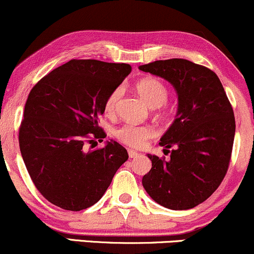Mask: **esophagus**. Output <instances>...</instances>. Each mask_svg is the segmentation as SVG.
Instances as JSON below:
<instances>
[{
	"instance_id": "1",
	"label": "esophagus",
	"mask_w": 254,
	"mask_h": 254,
	"mask_svg": "<svg viewBox=\"0 0 254 254\" xmlns=\"http://www.w3.org/2000/svg\"><path fill=\"white\" fill-rule=\"evenodd\" d=\"M127 154H129V156L131 157V159H133V157H137L139 155V153H137V151L132 150V149H129L127 150Z\"/></svg>"
}]
</instances>
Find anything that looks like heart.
Listing matches in <instances>:
<instances>
[{
	"label": "heart",
	"mask_w": 254,
	"mask_h": 254,
	"mask_svg": "<svg viewBox=\"0 0 254 254\" xmlns=\"http://www.w3.org/2000/svg\"><path fill=\"white\" fill-rule=\"evenodd\" d=\"M135 89L139 98L151 109H156V116L160 118H168L171 110L165 106L168 98V89L159 78L145 77L136 83ZM122 88H115L107 95L104 109L107 115H113L117 110L119 99L122 97ZM155 135V129L150 125L124 124L113 131V136L117 141L127 147L141 148L147 139Z\"/></svg>",
	"instance_id": "heart-1"
}]
</instances>
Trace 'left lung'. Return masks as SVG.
<instances>
[{"mask_svg": "<svg viewBox=\"0 0 254 254\" xmlns=\"http://www.w3.org/2000/svg\"><path fill=\"white\" fill-rule=\"evenodd\" d=\"M139 69L171 82L179 100L177 117L160 142L171 157L148 154L151 170L142 179L143 188L165 208H194L216 191L228 171L235 135L233 107L217 75L200 64L172 58Z\"/></svg>", "mask_w": 254, "mask_h": 254, "instance_id": "1", "label": "left lung"}]
</instances>
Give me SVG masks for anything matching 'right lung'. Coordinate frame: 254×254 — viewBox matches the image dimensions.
<instances>
[{
  "mask_svg": "<svg viewBox=\"0 0 254 254\" xmlns=\"http://www.w3.org/2000/svg\"><path fill=\"white\" fill-rule=\"evenodd\" d=\"M130 72V64L71 60L31 89L20 151L37 190L56 206L70 211L92 206L129 159L117 142L94 149V141L106 137L98 123L107 95Z\"/></svg>",
  "mask_w": 254,
  "mask_h": 254,
  "instance_id": "obj_1",
  "label": "right lung"
}]
</instances>
